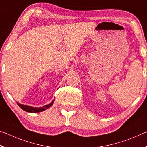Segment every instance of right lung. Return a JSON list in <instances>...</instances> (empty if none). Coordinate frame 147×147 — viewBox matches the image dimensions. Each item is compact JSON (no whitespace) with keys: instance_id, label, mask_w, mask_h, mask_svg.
<instances>
[{"instance_id":"add662e5","label":"right lung","mask_w":147,"mask_h":147,"mask_svg":"<svg viewBox=\"0 0 147 147\" xmlns=\"http://www.w3.org/2000/svg\"><path fill=\"white\" fill-rule=\"evenodd\" d=\"M53 101H51V103L48 104L47 105H45V106H43L42 107H40V108H36V107H31V106H27V105H22V104H20L19 102H17V105H19V107L21 108V109L24 110L26 112H33V113H36V112H42L44 110H45L46 109H48V108H50L51 105H53Z\"/></svg>"}]
</instances>
